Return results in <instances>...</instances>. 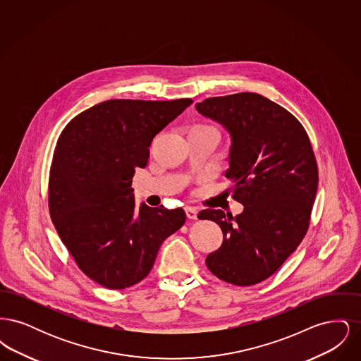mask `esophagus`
I'll use <instances>...</instances> for the list:
<instances>
[{
	"label": "esophagus",
	"instance_id": "esophagus-1",
	"mask_svg": "<svg viewBox=\"0 0 361 361\" xmlns=\"http://www.w3.org/2000/svg\"><path fill=\"white\" fill-rule=\"evenodd\" d=\"M185 214L188 219H197V209L195 207H185Z\"/></svg>",
	"mask_w": 361,
	"mask_h": 361
}]
</instances>
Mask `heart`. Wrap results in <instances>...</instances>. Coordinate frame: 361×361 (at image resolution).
<instances>
[{"label":"heart","instance_id":"b5f03b06","mask_svg":"<svg viewBox=\"0 0 361 361\" xmlns=\"http://www.w3.org/2000/svg\"><path fill=\"white\" fill-rule=\"evenodd\" d=\"M190 130H208V131H216L212 126H209V124H196V126H193ZM218 133V131H216Z\"/></svg>","mask_w":361,"mask_h":361}]
</instances>
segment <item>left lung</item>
I'll list each match as a JSON object with an SVG mask.
<instances>
[{"instance_id":"obj_1","label":"left lung","mask_w":361,"mask_h":361,"mask_svg":"<svg viewBox=\"0 0 361 361\" xmlns=\"http://www.w3.org/2000/svg\"><path fill=\"white\" fill-rule=\"evenodd\" d=\"M196 109L231 135L224 176L233 181V199L243 204L237 216L214 208L199 212L224 233L207 268L234 286L257 284L275 274L309 230L318 187L309 135L286 108L257 93L209 97Z\"/></svg>"}]
</instances>
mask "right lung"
<instances>
[{"label": "right lung", "instance_id": "1", "mask_svg": "<svg viewBox=\"0 0 361 361\" xmlns=\"http://www.w3.org/2000/svg\"><path fill=\"white\" fill-rule=\"evenodd\" d=\"M190 99H116L77 115L56 142L49 209L63 245L89 279L123 290L150 274L159 246L185 224L183 208L135 207L131 188L153 137Z\"/></svg>", "mask_w": 361, "mask_h": 361}]
</instances>
